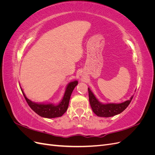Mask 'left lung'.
Here are the masks:
<instances>
[{"mask_svg":"<svg viewBox=\"0 0 155 155\" xmlns=\"http://www.w3.org/2000/svg\"><path fill=\"white\" fill-rule=\"evenodd\" d=\"M88 91L89 102H90L93 112L97 116L105 117V118L114 116L122 112L129 106L133 97V96H131L129 100H127L124 102L120 103V104H104L99 101L89 88H88Z\"/></svg>","mask_w":155,"mask_h":155,"instance_id":"1","label":"left lung"}]
</instances>
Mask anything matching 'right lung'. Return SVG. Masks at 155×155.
<instances>
[{
  "label": "right lung",
  "mask_w": 155,
  "mask_h": 155,
  "mask_svg": "<svg viewBox=\"0 0 155 155\" xmlns=\"http://www.w3.org/2000/svg\"><path fill=\"white\" fill-rule=\"evenodd\" d=\"M78 81H74L70 82L68 84L63 99L58 105H54L53 104H37V103L33 102L29 99H28L24 92L21 88V89L26 102L33 110L43 118H54L62 116L64 112L67 111L72 92L74 88L78 85Z\"/></svg>",
  "instance_id": "obj_1"
}]
</instances>
